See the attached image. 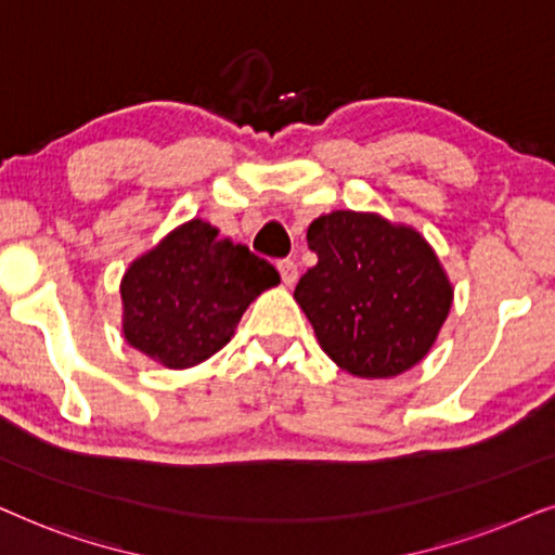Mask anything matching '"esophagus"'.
<instances>
[{"label":"esophagus","mask_w":555,"mask_h":555,"mask_svg":"<svg viewBox=\"0 0 555 555\" xmlns=\"http://www.w3.org/2000/svg\"><path fill=\"white\" fill-rule=\"evenodd\" d=\"M276 269H279V276H282V282L286 286H292L294 282H297V263H294L292 258H284V261H279Z\"/></svg>","instance_id":"obj_1"}]
</instances>
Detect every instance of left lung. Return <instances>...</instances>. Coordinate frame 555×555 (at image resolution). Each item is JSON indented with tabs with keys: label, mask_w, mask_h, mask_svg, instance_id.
<instances>
[{
	"label": "left lung",
	"mask_w": 555,
	"mask_h": 555,
	"mask_svg": "<svg viewBox=\"0 0 555 555\" xmlns=\"http://www.w3.org/2000/svg\"><path fill=\"white\" fill-rule=\"evenodd\" d=\"M317 263L294 299L322 350L358 378H393L426 358L454 289L424 235L375 212L335 210L307 231Z\"/></svg>",
	"instance_id": "left-lung-1"
}]
</instances>
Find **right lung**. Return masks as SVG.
<instances>
[{
  "label": "right lung",
  "mask_w": 555,
  "mask_h": 555,
  "mask_svg": "<svg viewBox=\"0 0 555 555\" xmlns=\"http://www.w3.org/2000/svg\"><path fill=\"white\" fill-rule=\"evenodd\" d=\"M279 282L269 261L192 218L124 273V337L165 367H192L231 343L250 301Z\"/></svg>",
  "instance_id": "obj_1"
}]
</instances>
